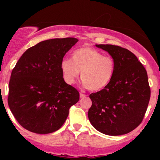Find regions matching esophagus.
<instances>
[{
	"label": "esophagus",
	"mask_w": 160,
	"mask_h": 160,
	"mask_svg": "<svg viewBox=\"0 0 160 160\" xmlns=\"http://www.w3.org/2000/svg\"><path fill=\"white\" fill-rule=\"evenodd\" d=\"M86 96H87V94H84V93H80V98H84V97H86Z\"/></svg>",
	"instance_id": "1"
}]
</instances>
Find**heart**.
Returning <instances> with one entry per match:
<instances>
[{
    "label": "heart",
    "mask_w": 160,
    "mask_h": 160,
    "mask_svg": "<svg viewBox=\"0 0 160 160\" xmlns=\"http://www.w3.org/2000/svg\"><path fill=\"white\" fill-rule=\"evenodd\" d=\"M71 59L61 61L60 69L66 83L72 84L81 72L85 87L92 91L104 89L114 77L115 62L111 56L90 47H82L75 50Z\"/></svg>",
    "instance_id": "heart-1"
}]
</instances>
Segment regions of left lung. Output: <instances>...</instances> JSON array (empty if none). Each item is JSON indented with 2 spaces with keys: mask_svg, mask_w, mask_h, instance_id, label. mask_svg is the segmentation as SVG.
<instances>
[{
  "mask_svg": "<svg viewBox=\"0 0 160 160\" xmlns=\"http://www.w3.org/2000/svg\"><path fill=\"white\" fill-rule=\"evenodd\" d=\"M114 59V77L106 88L90 94L91 125L100 132L121 135L136 128L144 118L151 90L147 72L128 49L113 45H96Z\"/></svg>",
  "mask_w": 160,
  "mask_h": 160,
  "instance_id": "8db88e82",
  "label": "left lung"
}]
</instances>
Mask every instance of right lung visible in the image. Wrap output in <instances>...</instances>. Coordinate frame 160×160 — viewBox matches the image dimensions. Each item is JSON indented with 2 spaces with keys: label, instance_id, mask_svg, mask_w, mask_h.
Wrapping results in <instances>:
<instances>
[{
  "label": "right lung",
  "instance_id": "right-lung-1",
  "mask_svg": "<svg viewBox=\"0 0 160 160\" xmlns=\"http://www.w3.org/2000/svg\"><path fill=\"white\" fill-rule=\"evenodd\" d=\"M78 40L53 38L40 42L23 53L12 70L8 102L25 129L48 134L62 127L79 91L62 77L61 61Z\"/></svg>",
  "mask_w": 160,
  "mask_h": 160
}]
</instances>
